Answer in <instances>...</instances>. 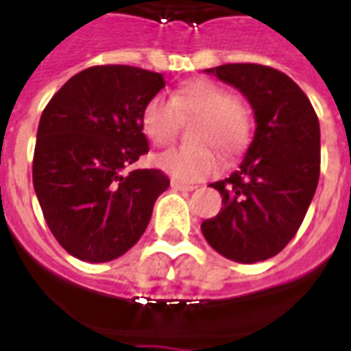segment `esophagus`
<instances>
[{
  "mask_svg": "<svg viewBox=\"0 0 351 351\" xmlns=\"http://www.w3.org/2000/svg\"><path fill=\"white\" fill-rule=\"evenodd\" d=\"M170 186H172L173 191H179V192H191V191H194V189H196L194 185H186V183H181V181H176V179H172Z\"/></svg>",
  "mask_w": 351,
  "mask_h": 351,
  "instance_id": "obj_1",
  "label": "esophagus"
}]
</instances>
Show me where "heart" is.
Returning <instances> with one entry per match:
<instances>
[{
    "label": "heart",
    "instance_id": "heart-1",
    "mask_svg": "<svg viewBox=\"0 0 351 351\" xmlns=\"http://www.w3.org/2000/svg\"><path fill=\"white\" fill-rule=\"evenodd\" d=\"M199 118L196 141L202 146H179L155 159L157 168L178 181L196 183L220 172L222 157H237L250 142V122L233 92L215 81L196 79L179 86L170 99L154 96L141 112V128L155 146H168L178 136L181 122Z\"/></svg>",
    "mask_w": 351,
    "mask_h": 351
}]
</instances>
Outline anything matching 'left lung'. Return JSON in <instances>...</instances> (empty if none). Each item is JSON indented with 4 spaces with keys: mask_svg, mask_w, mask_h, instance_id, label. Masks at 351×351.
I'll return each instance as SVG.
<instances>
[{
    "mask_svg": "<svg viewBox=\"0 0 351 351\" xmlns=\"http://www.w3.org/2000/svg\"><path fill=\"white\" fill-rule=\"evenodd\" d=\"M209 73L247 97L254 141L241 168L213 183L222 209L202 223L210 246L237 263L278 255L302 226L320 178V123L309 97L276 68L237 62Z\"/></svg>",
    "mask_w": 351,
    "mask_h": 351,
    "instance_id": "1",
    "label": "left lung"
}]
</instances>
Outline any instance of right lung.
Masks as SVG:
<instances>
[{
	"label": "right lung",
	"mask_w": 351,
	"mask_h": 351,
	"mask_svg": "<svg viewBox=\"0 0 351 351\" xmlns=\"http://www.w3.org/2000/svg\"><path fill=\"white\" fill-rule=\"evenodd\" d=\"M162 73L90 66L60 86L40 116L33 185L49 231L73 257L107 263L135 246L170 179L155 168L123 173L149 152L141 128Z\"/></svg>",
	"instance_id": "add662e5"
}]
</instances>
